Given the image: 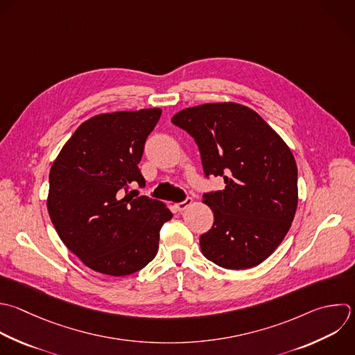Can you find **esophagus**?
Returning <instances> with one entry per match:
<instances>
[{
	"label": "esophagus",
	"instance_id": "esophagus-1",
	"mask_svg": "<svg viewBox=\"0 0 355 355\" xmlns=\"http://www.w3.org/2000/svg\"><path fill=\"white\" fill-rule=\"evenodd\" d=\"M193 204V198H190V197H187L184 201H182V202H176L175 204V208L178 209V211H184L187 207H190Z\"/></svg>",
	"mask_w": 355,
	"mask_h": 355
}]
</instances>
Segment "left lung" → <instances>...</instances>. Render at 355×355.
Segmentation results:
<instances>
[{
    "mask_svg": "<svg viewBox=\"0 0 355 355\" xmlns=\"http://www.w3.org/2000/svg\"><path fill=\"white\" fill-rule=\"evenodd\" d=\"M172 123L194 137L205 175L226 184L204 194L214 225L200 237L201 252L225 269L259 265L286 237L298 204L288 146L255 111L232 101L182 110Z\"/></svg>",
    "mask_w": 355,
    "mask_h": 355,
    "instance_id": "obj_1",
    "label": "left lung"
}]
</instances>
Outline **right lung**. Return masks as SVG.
<instances>
[{
  "instance_id": "add662e5",
  "label": "right lung",
  "mask_w": 355,
  "mask_h": 355,
  "mask_svg": "<svg viewBox=\"0 0 355 355\" xmlns=\"http://www.w3.org/2000/svg\"><path fill=\"white\" fill-rule=\"evenodd\" d=\"M161 108L98 114L64 144L50 171L47 208L62 240L86 266L108 276L143 269L158 252L168 207L128 193L144 186L139 169L144 143Z\"/></svg>"
}]
</instances>
